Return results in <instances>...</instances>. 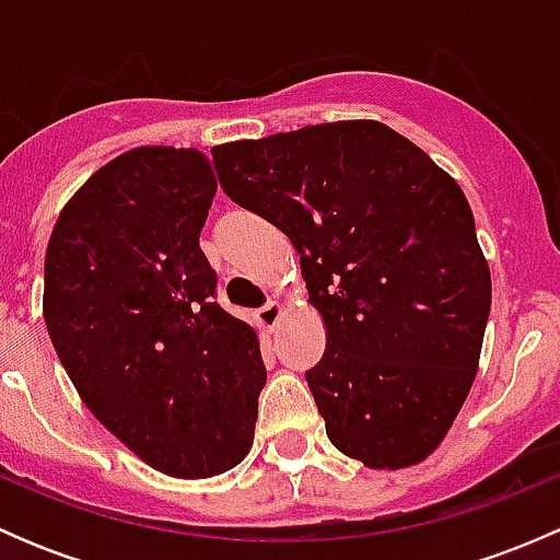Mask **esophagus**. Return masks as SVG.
<instances>
[{
	"mask_svg": "<svg viewBox=\"0 0 560 560\" xmlns=\"http://www.w3.org/2000/svg\"><path fill=\"white\" fill-rule=\"evenodd\" d=\"M281 314H284V306H281L279 301H270V303H265V306L257 312V322L262 327H268V330H273L276 322L281 319Z\"/></svg>",
	"mask_w": 560,
	"mask_h": 560,
	"instance_id": "obj_1",
	"label": "esophagus"
}]
</instances>
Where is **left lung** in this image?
I'll list each match as a JSON object with an SVG mask.
<instances>
[{"label":"left lung","instance_id":"8db88e82","mask_svg":"<svg viewBox=\"0 0 560 560\" xmlns=\"http://www.w3.org/2000/svg\"><path fill=\"white\" fill-rule=\"evenodd\" d=\"M233 202L301 254L327 347L306 371L332 447L369 468L425 460L482 352L490 270L455 178L380 121L211 151Z\"/></svg>","mask_w":560,"mask_h":560}]
</instances>
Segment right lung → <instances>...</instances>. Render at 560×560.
Instances as JSON below:
<instances>
[{"label": "right lung", "mask_w": 560, "mask_h": 560, "mask_svg": "<svg viewBox=\"0 0 560 560\" xmlns=\"http://www.w3.org/2000/svg\"><path fill=\"white\" fill-rule=\"evenodd\" d=\"M213 195L200 151L132 149L75 191L45 252V325L78 395L180 479L244 460L268 376L257 332L217 303L200 248Z\"/></svg>", "instance_id": "1"}]
</instances>
